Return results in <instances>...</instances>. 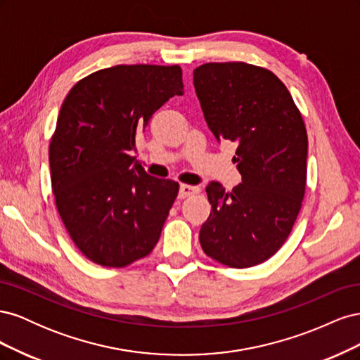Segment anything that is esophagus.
I'll use <instances>...</instances> for the list:
<instances>
[{
	"label": "esophagus",
	"instance_id": "obj_1",
	"mask_svg": "<svg viewBox=\"0 0 360 360\" xmlns=\"http://www.w3.org/2000/svg\"><path fill=\"white\" fill-rule=\"evenodd\" d=\"M198 192H200V188H197V186H191V184H180L179 197L180 198H186V197H189V195L198 193Z\"/></svg>",
	"mask_w": 360,
	"mask_h": 360
}]
</instances>
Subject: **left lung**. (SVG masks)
<instances>
[{
    "label": "left lung",
    "mask_w": 360,
    "mask_h": 360,
    "mask_svg": "<svg viewBox=\"0 0 360 360\" xmlns=\"http://www.w3.org/2000/svg\"><path fill=\"white\" fill-rule=\"evenodd\" d=\"M193 86L217 141L237 146L242 183L225 192L210 181L212 212L200 230L204 252L234 269L275 255L290 236L307 186L308 135L287 86L246 63H205Z\"/></svg>",
    "instance_id": "8db88e82"
}]
</instances>
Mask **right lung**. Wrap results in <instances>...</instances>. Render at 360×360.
<instances>
[{"label":"right lung","mask_w":360,"mask_h":360,"mask_svg":"<svg viewBox=\"0 0 360 360\" xmlns=\"http://www.w3.org/2000/svg\"><path fill=\"white\" fill-rule=\"evenodd\" d=\"M183 94L179 66H114L76 82L49 146L61 221L96 264L124 267L156 246L179 183L151 177L132 155L151 115Z\"/></svg>","instance_id":"1"}]
</instances>
